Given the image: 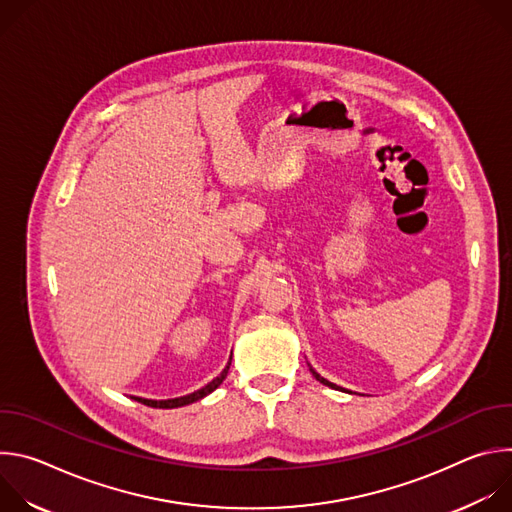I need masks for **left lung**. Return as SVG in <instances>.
Listing matches in <instances>:
<instances>
[{"label": "left lung", "instance_id": "8db88e82", "mask_svg": "<svg viewBox=\"0 0 512 512\" xmlns=\"http://www.w3.org/2000/svg\"><path fill=\"white\" fill-rule=\"evenodd\" d=\"M310 371H312V375H314V377H316V379H318V381H320V383H322V385H326V387H332V389H340V387H336V385H334V383H330V381H326V379H324V377H320V375H318V373H316V371H314V369H310Z\"/></svg>", "mask_w": 512, "mask_h": 512}]
</instances>
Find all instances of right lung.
Segmentation results:
<instances>
[{
    "instance_id": "1",
    "label": "right lung",
    "mask_w": 512,
    "mask_h": 512,
    "mask_svg": "<svg viewBox=\"0 0 512 512\" xmlns=\"http://www.w3.org/2000/svg\"><path fill=\"white\" fill-rule=\"evenodd\" d=\"M229 367H231V362L227 364V369L218 375L212 383H208L206 387H202L200 391H194V393H190V395H186V397H178V399H166V401H154V399H141V397H135V401H139V403H143V405H148V407H160V409H174V407H184V405H190V403H194V401H198V399H202V397H206L208 393H212L218 385H221L223 381H225V377H227V373H229Z\"/></svg>"
}]
</instances>
